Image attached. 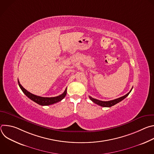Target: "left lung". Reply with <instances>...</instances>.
Instances as JSON below:
<instances>
[{
    "instance_id": "1",
    "label": "left lung",
    "mask_w": 154,
    "mask_h": 154,
    "mask_svg": "<svg viewBox=\"0 0 154 154\" xmlns=\"http://www.w3.org/2000/svg\"><path fill=\"white\" fill-rule=\"evenodd\" d=\"M133 88H132L131 89V90L127 94H125V96H122L119 98H118V99H114V100H109V101H102V100H97V99H94L93 97H91V96H89L90 99L95 103L101 106H103V107H110V106H112L113 105H115V104L119 103V102L122 101L123 99H124L131 92V91L132 90Z\"/></svg>"
}]
</instances>
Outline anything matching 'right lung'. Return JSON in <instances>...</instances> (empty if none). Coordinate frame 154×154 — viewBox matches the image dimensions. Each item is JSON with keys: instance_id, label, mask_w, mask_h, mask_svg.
I'll list each match as a JSON object with an SVG mask.
<instances>
[{"instance_id": "1", "label": "right lung", "mask_w": 154, "mask_h": 154, "mask_svg": "<svg viewBox=\"0 0 154 154\" xmlns=\"http://www.w3.org/2000/svg\"><path fill=\"white\" fill-rule=\"evenodd\" d=\"M18 83H19V86L20 87V88L21 89V90L23 91V92L30 99L32 100H33V102H36V103L40 105H52L54 103H55L57 102H58L60 101H61L63 98H64V97L66 95V89L65 90V91H64V93L58 96H56V97H41V96H38L35 94H33L32 93H30V92H29L28 91H27L22 86L18 80Z\"/></svg>"}]
</instances>
